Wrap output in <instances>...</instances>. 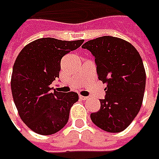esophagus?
<instances>
[{
    "instance_id": "1",
    "label": "esophagus",
    "mask_w": 159,
    "mask_h": 159,
    "mask_svg": "<svg viewBox=\"0 0 159 159\" xmlns=\"http://www.w3.org/2000/svg\"><path fill=\"white\" fill-rule=\"evenodd\" d=\"M80 100H88L89 97H88V96H84V95H80Z\"/></svg>"
}]
</instances>
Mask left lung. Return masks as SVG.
<instances>
[{"label":"left lung","instance_id":"8db88e82","mask_svg":"<svg viewBox=\"0 0 159 159\" xmlns=\"http://www.w3.org/2000/svg\"><path fill=\"white\" fill-rule=\"evenodd\" d=\"M83 48L95 57L99 80L106 83V96L101 108L90 118L109 133L125 130L139 112L143 100L146 72L136 48L128 41L102 36L87 41Z\"/></svg>","mask_w":159,"mask_h":159}]
</instances>
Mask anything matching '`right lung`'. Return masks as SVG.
<instances>
[{"instance_id":"1","label":"right lung","mask_w":159,"mask_h":159,"mask_svg":"<svg viewBox=\"0 0 159 159\" xmlns=\"http://www.w3.org/2000/svg\"><path fill=\"white\" fill-rule=\"evenodd\" d=\"M83 42L41 38L25 46L16 59L10 82L12 96L21 119L35 133L49 135L67 124L79 95L51 91L50 84L59 78L62 57Z\"/></svg>"}]
</instances>
